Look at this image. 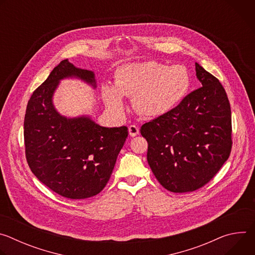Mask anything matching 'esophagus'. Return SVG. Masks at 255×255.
Returning a JSON list of instances; mask_svg holds the SVG:
<instances>
[{
    "mask_svg": "<svg viewBox=\"0 0 255 255\" xmlns=\"http://www.w3.org/2000/svg\"><path fill=\"white\" fill-rule=\"evenodd\" d=\"M128 132H129V135L134 137V136H137L139 134V128L135 125H130L128 127Z\"/></svg>",
    "mask_w": 255,
    "mask_h": 255,
    "instance_id": "1",
    "label": "esophagus"
}]
</instances>
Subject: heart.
Listing matches in <instances>:
<instances>
[{
	"instance_id": "heart-1",
	"label": "heart",
	"mask_w": 255,
	"mask_h": 255,
	"mask_svg": "<svg viewBox=\"0 0 255 255\" xmlns=\"http://www.w3.org/2000/svg\"><path fill=\"white\" fill-rule=\"evenodd\" d=\"M191 87L188 68L157 61L127 63L118 68L115 85L105 83L102 96L109 110L122 114L123 96L131 97L135 111L141 116L157 118L168 114L184 101Z\"/></svg>"
}]
</instances>
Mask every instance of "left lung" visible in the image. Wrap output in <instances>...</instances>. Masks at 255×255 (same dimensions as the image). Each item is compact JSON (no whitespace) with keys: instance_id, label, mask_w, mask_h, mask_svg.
I'll use <instances>...</instances> for the list:
<instances>
[{"instance_id":"left-lung-1","label":"left lung","mask_w":255,"mask_h":255,"mask_svg":"<svg viewBox=\"0 0 255 255\" xmlns=\"http://www.w3.org/2000/svg\"><path fill=\"white\" fill-rule=\"evenodd\" d=\"M202 88L166 115L142 125L147 161L159 184L172 193L193 192L218 172L231 151V109L220 82L196 62Z\"/></svg>"}]
</instances>
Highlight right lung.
<instances>
[{"mask_svg": "<svg viewBox=\"0 0 255 255\" xmlns=\"http://www.w3.org/2000/svg\"><path fill=\"white\" fill-rule=\"evenodd\" d=\"M66 79L97 88L94 71L79 68L68 59L60 61L28 102L26 158L34 175L54 193L72 200L87 199L98 195L110 179L128 129L100 126L89 115H61L53 96Z\"/></svg>", "mask_w": 255, "mask_h": 255, "instance_id": "obj_1", "label": "right lung"}]
</instances>
